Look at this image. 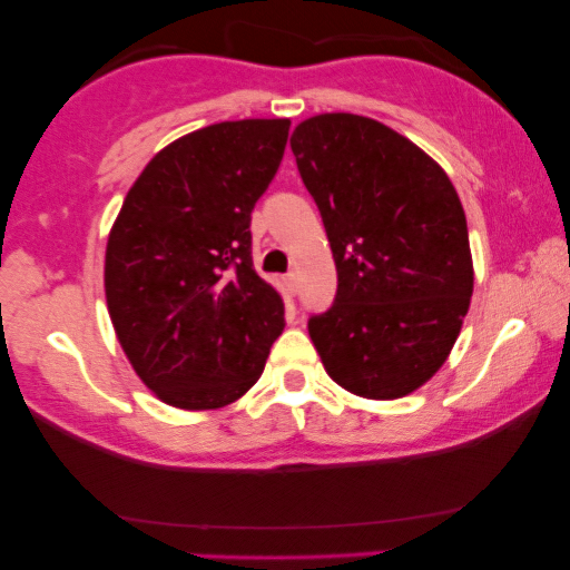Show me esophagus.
<instances>
[{
	"label": "esophagus",
	"instance_id": "34e87169",
	"mask_svg": "<svg viewBox=\"0 0 570 570\" xmlns=\"http://www.w3.org/2000/svg\"><path fill=\"white\" fill-rule=\"evenodd\" d=\"M285 279V287L291 293H298V275H295V272H287V275L283 277Z\"/></svg>",
	"mask_w": 570,
	"mask_h": 570
}]
</instances>
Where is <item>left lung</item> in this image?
I'll use <instances>...</instances> for the list:
<instances>
[{"instance_id":"1","label":"left lung","mask_w":570,"mask_h":570,"mask_svg":"<svg viewBox=\"0 0 570 570\" xmlns=\"http://www.w3.org/2000/svg\"><path fill=\"white\" fill-rule=\"evenodd\" d=\"M291 147L337 264V295L308 318L311 342L342 389L400 400L441 368L470 308L459 194L431 155L365 116H311Z\"/></svg>"}]
</instances>
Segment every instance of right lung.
<instances>
[{"mask_svg":"<svg viewBox=\"0 0 570 570\" xmlns=\"http://www.w3.org/2000/svg\"><path fill=\"white\" fill-rule=\"evenodd\" d=\"M287 119L220 121L155 155L106 246V303L131 368L181 410H217L259 381L285 330L256 275L252 209L275 178Z\"/></svg>","mask_w":570,"mask_h":570,"instance_id":"1","label":"right lung"}]
</instances>
